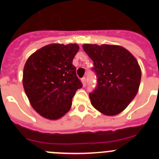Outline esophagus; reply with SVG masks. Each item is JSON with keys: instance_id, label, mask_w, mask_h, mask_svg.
I'll use <instances>...</instances> for the list:
<instances>
[{"instance_id": "34e87169", "label": "esophagus", "mask_w": 159, "mask_h": 159, "mask_svg": "<svg viewBox=\"0 0 159 159\" xmlns=\"http://www.w3.org/2000/svg\"><path fill=\"white\" fill-rule=\"evenodd\" d=\"M81 82H82V84H83V86L84 87L86 86L87 82H86V78H85V77H84V78L81 79Z\"/></svg>"}]
</instances>
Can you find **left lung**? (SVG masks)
I'll list each match as a JSON object with an SVG mask.
<instances>
[{"label": "left lung", "mask_w": 159, "mask_h": 159, "mask_svg": "<svg viewBox=\"0 0 159 159\" xmlns=\"http://www.w3.org/2000/svg\"><path fill=\"white\" fill-rule=\"evenodd\" d=\"M94 62L97 87L89 94L92 106L105 116L123 111L138 93L141 68L135 57L122 46L112 44L83 45Z\"/></svg>", "instance_id": "left-lung-1"}]
</instances>
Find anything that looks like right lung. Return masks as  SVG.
<instances>
[{
  "instance_id": "right-lung-1",
  "label": "right lung",
  "mask_w": 159,
  "mask_h": 159,
  "mask_svg": "<svg viewBox=\"0 0 159 159\" xmlns=\"http://www.w3.org/2000/svg\"><path fill=\"white\" fill-rule=\"evenodd\" d=\"M77 43H51L32 53L24 67L23 86L30 104L42 117L56 120L71 107L82 83L72 60Z\"/></svg>"
}]
</instances>
